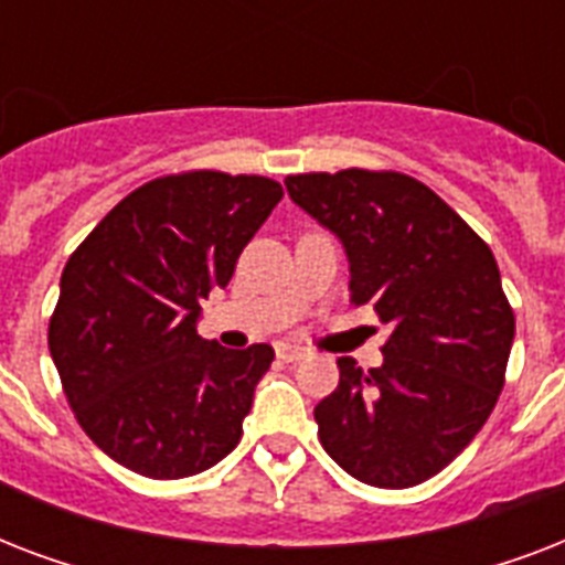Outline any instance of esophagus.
Masks as SVG:
<instances>
[{"mask_svg":"<svg viewBox=\"0 0 565 565\" xmlns=\"http://www.w3.org/2000/svg\"><path fill=\"white\" fill-rule=\"evenodd\" d=\"M275 352H278V358L287 363H296V361H301V358H308V349H305V345H296V343H278L275 345Z\"/></svg>","mask_w":565,"mask_h":565,"instance_id":"obj_1","label":"esophagus"}]
</instances>
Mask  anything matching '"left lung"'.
I'll return each mask as SVG.
<instances>
[{
  "label": "left lung",
  "mask_w": 565,
  "mask_h": 565,
  "mask_svg": "<svg viewBox=\"0 0 565 565\" xmlns=\"http://www.w3.org/2000/svg\"><path fill=\"white\" fill-rule=\"evenodd\" d=\"M349 257L352 301L390 340L313 411L331 460L358 481L404 490L446 469L499 402L516 319L490 246L422 181L402 172H310L284 181Z\"/></svg>",
  "instance_id": "left-lung-1"
}]
</instances>
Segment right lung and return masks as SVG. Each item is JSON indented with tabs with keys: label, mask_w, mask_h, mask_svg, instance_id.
Masks as SVG:
<instances>
[{
	"label": "right lung",
	"mask_w": 565,
	"mask_h": 565,
	"mask_svg": "<svg viewBox=\"0 0 565 565\" xmlns=\"http://www.w3.org/2000/svg\"><path fill=\"white\" fill-rule=\"evenodd\" d=\"M281 195L264 175L154 179L66 260L49 352L78 425L119 466L172 481L239 443L273 345L225 349L195 326Z\"/></svg>",
	"instance_id": "1"
}]
</instances>
